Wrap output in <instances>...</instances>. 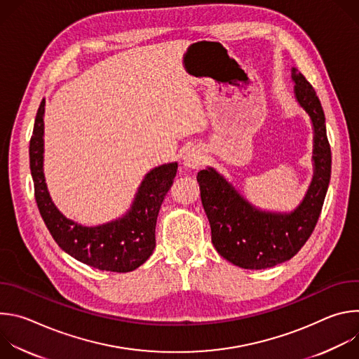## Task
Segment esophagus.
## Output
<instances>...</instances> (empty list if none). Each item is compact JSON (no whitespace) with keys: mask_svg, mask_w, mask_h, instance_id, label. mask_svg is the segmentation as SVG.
I'll return each mask as SVG.
<instances>
[{"mask_svg":"<svg viewBox=\"0 0 359 359\" xmlns=\"http://www.w3.org/2000/svg\"><path fill=\"white\" fill-rule=\"evenodd\" d=\"M203 159H204V155H203V150L200 147H190L184 151L183 155V165L187 168V169H197L201 166L203 163Z\"/></svg>","mask_w":359,"mask_h":359,"instance_id":"esophagus-1","label":"esophagus"}]
</instances>
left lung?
Returning <instances> with one entry per match:
<instances>
[{"mask_svg": "<svg viewBox=\"0 0 359 359\" xmlns=\"http://www.w3.org/2000/svg\"><path fill=\"white\" fill-rule=\"evenodd\" d=\"M294 95L314 128V176L299 206L291 213L263 212L248 203L220 173H197L200 197L212 229V243L223 259L245 270L281 264L301 250L316 229L331 177V147L325 115L313 85L291 69Z\"/></svg>", "mask_w": 359, "mask_h": 359, "instance_id": "obj_1", "label": "left lung"}]
</instances>
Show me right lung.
Wrapping results in <instances>:
<instances>
[{
	"label": "right lung",
	"mask_w": 359,
	"mask_h": 359,
	"mask_svg": "<svg viewBox=\"0 0 359 359\" xmlns=\"http://www.w3.org/2000/svg\"><path fill=\"white\" fill-rule=\"evenodd\" d=\"M43 112L38 108L29 140V168L39 213L57 244L78 262L102 271L128 273L142 266L155 250L156 220L173 184L177 163L150 170L140 183L130 210L121 219L85 227L67 219L50 198L43 176Z\"/></svg>",
	"instance_id": "1"
}]
</instances>
